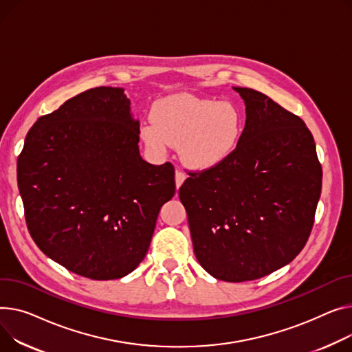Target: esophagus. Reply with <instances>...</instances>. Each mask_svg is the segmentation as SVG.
Masks as SVG:
<instances>
[{"mask_svg":"<svg viewBox=\"0 0 352 352\" xmlns=\"http://www.w3.org/2000/svg\"><path fill=\"white\" fill-rule=\"evenodd\" d=\"M185 178H186V175H185L182 171H179V170L175 171V185H177V190L182 185V182L185 181Z\"/></svg>","mask_w":352,"mask_h":352,"instance_id":"obj_1","label":"esophagus"}]
</instances>
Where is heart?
<instances>
[{"mask_svg": "<svg viewBox=\"0 0 352 352\" xmlns=\"http://www.w3.org/2000/svg\"><path fill=\"white\" fill-rule=\"evenodd\" d=\"M245 133V116L230 102L177 93L157 100L151 120L140 127L144 144L157 154L178 147L186 167L215 168L236 151Z\"/></svg>", "mask_w": 352, "mask_h": 352, "instance_id": "b5f03b06", "label": "heart"}]
</instances>
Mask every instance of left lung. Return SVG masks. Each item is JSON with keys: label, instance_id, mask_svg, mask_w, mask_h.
Listing matches in <instances>:
<instances>
[{"label": "left lung", "instance_id": "left-lung-1", "mask_svg": "<svg viewBox=\"0 0 352 352\" xmlns=\"http://www.w3.org/2000/svg\"><path fill=\"white\" fill-rule=\"evenodd\" d=\"M245 102L241 143L215 168L179 188L199 265L225 282L256 280L289 265L306 245L322 171L310 130L269 96L233 87Z\"/></svg>", "mask_w": 352, "mask_h": 352}]
</instances>
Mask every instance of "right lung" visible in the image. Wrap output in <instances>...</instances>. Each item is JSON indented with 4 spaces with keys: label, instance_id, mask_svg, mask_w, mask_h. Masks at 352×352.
<instances>
[{
    "label": "right lung",
    "instance_id": "obj_1",
    "mask_svg": "<svg viewBox=\"0 0 352 352\" xmlns=\"http://www.w3.org/2000/svg\"><path fill=\"white\" fill-rule=\"evenodd\" d=\"M123 87H95L42 116L16 162L27 226L52 261L91 280L131 273L148 250L174 167L138 150Z\"/></svg>",
    "mask_w": 352,
    "mask_h": 352
}]
</instances>
